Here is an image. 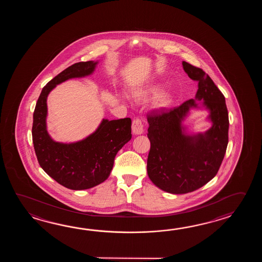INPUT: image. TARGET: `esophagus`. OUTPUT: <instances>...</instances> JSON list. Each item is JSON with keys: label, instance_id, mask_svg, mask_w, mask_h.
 I'll return each instance as SVG.
<instances>
[{"label": "esophagus", "instance_id": "1", "mask_svg": "<svg viewBox=\"0 0 262 262\" xmlns=\"http://www.w3.org/2000/svg\"><path fill=\"white\" fill-rule=\"evenodd\" d=\"M132 132L135 135H140V134L143 133V124H142L141 120L139 118L134 119L133 122H132Z\"/></svg>", "mask_w": 262, "mask_h": 262}]
</instances>
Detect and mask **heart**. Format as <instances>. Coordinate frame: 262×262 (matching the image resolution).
<instances>
[{
  "label": "heart",
  "instance_id": "1",
  "mask_svg": "<svg viewBox=\"0 0 262 262\" xmlns=\"http://www.w3.org/2000/svg\"><path fill=\"white\" fill-rule=\"evenodd\" d=\"M162 87L159 84H150V85H145L142 87L137 88L133 92L134 98L136 100L143 101L157 96L161 93ZM169 103V98L167 95H163L157 100V106H167Z\"/></svg>",
  "mask_w": 262,
  "mask_h": 262
}]
</instances>
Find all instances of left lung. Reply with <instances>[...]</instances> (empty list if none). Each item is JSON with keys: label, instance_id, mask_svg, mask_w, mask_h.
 <instances>
[{"label": "left lung", "instance_id": "obj_1", "mask_svg": "<svg viewBox=\"0 0 262 262\" xmlns=\"http://www.w3.org/2000/svg\"><path fill=\"white\" fill-rule=\"evenodd\" d=\"M185 73L198 81L196 100L209 110L211 128L205 133L187 135L182 122L195 99L181 106L147 115L150 149L147 172L160 189L171 194H186L210 182L222 164L228 143V112L225 96L201 68L183 61Z\"/></svg>", "mask_w": 262, "mask_h": 262}]
</instances>
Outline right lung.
I'll list each match as a JSON object with an SVG mask.
<instances>
[{
    "mask_svg": "<svg viewBox=\"0 0 262 262\" xmlns=\"http://www.w3.org/2000/svg\"><path fill=\"white\" fill-rule=\"evenodd\" d=\"M97 61H80L67 67L42 89L34 112L33 143L40 167L62 186L89 189L103 183L112 171L118 151L132 138L131 119H103L95 133L74 143L56 142L47 131V97L56 85L94 72Z\"/></svg>",
    "mask_w": 262,
    "mask_h": 262,
    "instance_id": "right-lung-1",
    "label": "right lung"
}]
</instances>
